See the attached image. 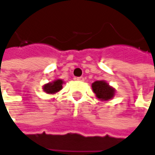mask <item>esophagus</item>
Wrapping results in <instances>:
<instances>
[{
  "instance_id": "1",
  "label": "esophagus",
  "mask_w": 155,
  "mask_h": 155,
  "mask_svg": "<svg viewBox=\"0 0 155 155\" xmlns=\"http://www.w3.org/2000/svg\"><path fill=\"white\" fill-rule=\"evenodd\" d=\"M76 79H77L78 81H84V77H78V78H76Z\"/></svg>"
}]
</instances>
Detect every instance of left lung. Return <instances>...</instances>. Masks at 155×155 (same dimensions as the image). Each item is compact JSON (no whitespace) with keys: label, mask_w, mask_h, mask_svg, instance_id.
I'll return each instance as SVG.
<instances>
[{"label":"left lung","mask_w":155,"mask_h":155,"mask_svg":"<svg viewBox=\"0 0 155 155\" xmlns=\"http://www.w3.org/2000/svg\"><path fill=\"white\" fill-rule=\"evenodd\" d=\"M92 91L96 94L97 98L101 100H108L114 96V89L111 87L106 82L96 81L91 84Z\"/></svg>","instance_id":"left-lung-1"}]
</instances>
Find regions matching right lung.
<instances>
[{"instance_id": "right-lung-1", "label": "right lung", "mask_w": 155, "mask_h": 155, "mask_svg": "<svg viewBox=\"0 0 155 155\" xmlns=\"http://www.w3.org/2000/svg\"><path fill=\"white\" fill-rule=\"evenodd\" d=\"M63 80L58 79L52 83H49L43 86V90L47 93H56L63 88Z\"/></svg>"}]
</instances>
